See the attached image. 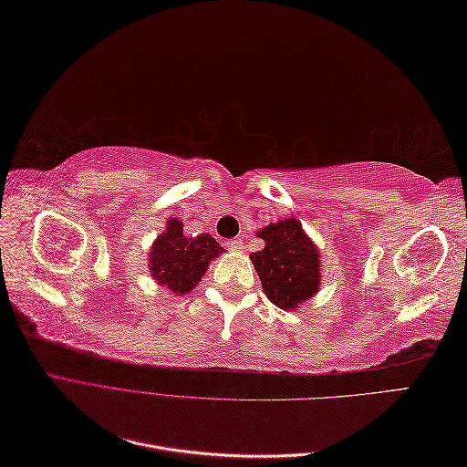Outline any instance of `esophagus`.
Here are the masks:
<instances>
[{
    "label": "esophagus",
    "mask_w": 467,
    "mask_h": 467,
    "mask_svg": "<svg viewBox=\"0 0 467 467\" xmlns=\"http://www.w3.org/2000/svg\"><path fill=\"white\" fill-rule=\"evenodd\" d=\"M225 245H228V249H232V251H239V249L244 247V239L242 237H234Z\"/></svg>",
    "instance_id": "1"
}]
</instances>
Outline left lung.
<instances>
[{
  "label": "left lung",
  "mask_w": 467,
  "mask_h": 467,
  "mask_svg": "<svg viewBox=\"0 0 467 467\" xmlns=\"http://www.w3.org/2000/svg\"><path fill=\"white\" fill-rule=\"evenodd\" d=\"M265 249L251 255L266 298L294 309L312 298L319 286V255L296 218L271 223L259 232Z\"/></svg>",
  "instance_id": "8db88e82"
}]
</instances>
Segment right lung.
I'll return each instance as SVG.
<instances>
[{
	"mask_svg": "<svg viewBox=\"0 0 467 467\" xmlns=\"http://www.w3.org/2000/svg\"><path fill=\"white\" fill-rule=\"evenodd\" d=\"M223 249L208 234L187 237L179 220H169L167 232L155 239L150 251L151 276L175 294L191 292L199 282L208 263Z\"/></svg>",
	"mask_w": 467,
	"mask_h": 467,
	"instance_id": "right-lung-1",
	"label": "right lung"
}]
</instances>
